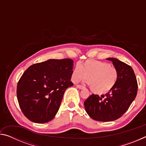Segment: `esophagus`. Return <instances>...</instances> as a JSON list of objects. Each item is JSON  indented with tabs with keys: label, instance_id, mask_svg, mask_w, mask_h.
Listing matches in <instances>:
<instances>
[{
	"label": "esophagus",
	"instance_id": "obj_1",
	"mask_svg": "<svg viewBox=\"0 0 146 146\" xmlns=\"http://www.w3.org/2000/svg\"><path fill=\"white\" fill-rule=\"evenodd\" d=\"M76 88H78V89H80V90H83L84 88V87L82 86H80V85H76Z\"/></svg>",
	"mask_w": 146,
	"mask_h": 146
}]
</instances>
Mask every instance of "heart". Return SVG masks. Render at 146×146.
<instances>
[{
	"mask_svg": "<svg viewBox=\"0 0 146 146\" xmlns=\"http://www.w3.org/2000/svg\"><path fill=\"white\" fill-rule=\"evenodd\" d=\"M86 78L91 91L98 95H102L111 91L117 84L118 71L110 63L87 60L76 66L71 74V80L75 83Z\"/></svg>",
	"mask_w": 146,
	"mask_h": 146,
	"instance_id": "1",
	"label": "heart"
}]
</instances>
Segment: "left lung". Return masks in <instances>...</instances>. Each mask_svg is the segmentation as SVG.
<instances>
[{
	"label": "left lung",
	"mask_w": 146,
	"mask_h": 146,
	"mask_svg": "<svg viewBox=\"0 0 146 146\" xmlns=\"http://www.w3.org/2000/svg\"><path fill=\"white\" fill-rule=\"evenodd\" d=\"M118 71L117 84L105 95L92 94L84 104L86 111L93 120L110 122L118 119L127 111L137 96L138 84L130 66L115 58H108Z\"/></svg>",
	"instance_id": "left-lung-1"
}]
</instances>
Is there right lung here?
I'll use <instances>...</instances> for the list:
<instances>
[{
    "instance_id": "right-lung-1",
    "label": "right lung",
    "mask_w": 146,
    "mask_h": 146,
    "mask_svg": "<svg viewBox=\"0 0 146 146\" xmlns=\"http://www.w3.org/2000/svg\"><path fill=\"white\" fill-rule=\"evenodd\" d=\"M73 60L49 59L29 66L17 84V99L29 120L42 123L53 120L71 82Z\"/></svg>"
}]
</instances>
